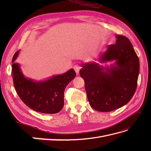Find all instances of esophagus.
Listing matches in <instances>:
<instances>
[{"instance_id": "1", "label": "esophagus", "mask_w": 151, "mask_h": 151, "mask_svg": "<svg viewBox=\"0 0 151 151\" xmlns=\"http://www.w3.org/2000/svg\"><path fill=\"white\" fill-rule=\"evenodd\" d=\"M73 68H74V69L75 72H76V74H79L81 67L79 65H75L74 67H73Z\"/></svg>"}]
</instances>
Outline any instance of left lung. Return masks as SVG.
<instances>
[{"label": "left lung", "instance_id": "obj_1", "mask_svg": "<svg viewBox=\"0 0 151 151\" xmlns=\"http://www.w3.org/2000/svg\"><path fill=\"white\" fill-rule=\"evenodd\" d=\"M115 36L116 43L108 45L99 60L102 63L115 60L114 64L103 67L96 62L85 63L79 72L84 80L90 106L101 112L124 106L133 97L137 86L139 57L126 36Z\"/></svg>", "mask_w": 151, "mask_h": 151}]
</instances>
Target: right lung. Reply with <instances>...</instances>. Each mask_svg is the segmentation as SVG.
<instances>
[{"mask_svg":"<svg viewBox=\"0 0 151 151\" xmlns=\"http://www.w3.org/2000/svg\"><path fill=\"white\" fill-rule=\"evenodd\" d=\"M19 50L12 60V76L16 92L27 106L37 112L47 114L58 113L64 105V91L66 86L76 76L73 68L63 74L36 81L22 74L20 65L15 63Z\"/></svg>","mask_w":151,"mask_h":151,"instance_id":"right-lung-1","label":"right lung"}]
</instances>
